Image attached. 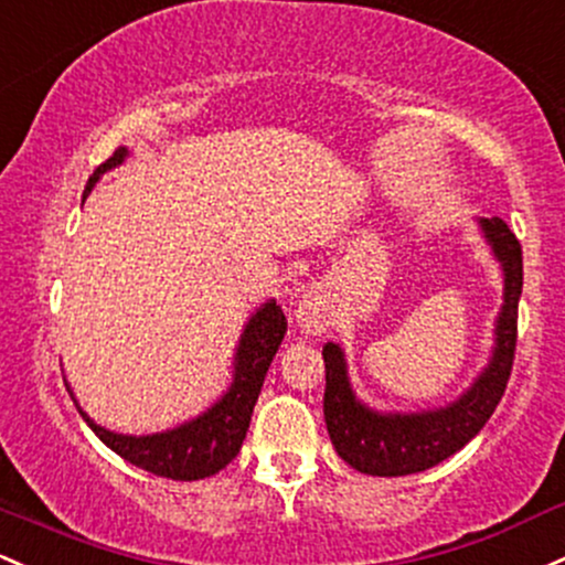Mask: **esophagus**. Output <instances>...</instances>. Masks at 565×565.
<instances>
[{"label": "esophagus", "mask_w": 565, "mask_h": 565, "mask_svg": "<svg viewBox=\"0 0 565 565\" xmlns=\"http://www.w3.org/2000/svg\"><path fill=\"white\" fill-rule=\"evenodd\" d=\"M297 327L308 334H321L330 327V306H327V297L321 292V287L306 289V295L300 297L295 308Z\"/></svg>", "instance_id": "34e87169"}]
</instances>
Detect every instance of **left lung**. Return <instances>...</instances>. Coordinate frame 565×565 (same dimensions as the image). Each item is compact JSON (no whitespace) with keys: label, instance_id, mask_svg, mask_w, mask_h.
Returning a JSON list of instances; mask_svg holds the SVG:
<instances>
[{"label":"left lung","instance_id":"8db88e82","mask_svg":"<svg viewBox=\"0 0 565 565\" xmlns=\"http://www.w3.org/2000/svg\"><path fill=\"white\" fill-rule=\"evenodd\" d=\"M493 257L504 270V306L495 319V345L488 367L456 402L424 413H377L353 394L343 349L327 343L324 420L330 439L349 467L373 477L424 472L450 458L482 426L504 396L518 343V302L523 292V249L504 220H480Z\"/></svg>","mask_w":565,"mask_h":565}]
</instances>
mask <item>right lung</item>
Returning a JSON list of instances; mask_svg holds the SVG:
<instances>
[{
	"label": "right lung",
	"mask_w": 565,
	"mask_h": 565,
	"mask_svg": "<svg viewBox=\"0 0 565 565\" xmlns=\"http://www.w3.org/2000/svg\"><path fill=\"white\" fill-rule=\"evenodd\" d=\"M126 154V147H120L107 163L98 166L85 184V195L96 188L98 177L120 166ZM284 334H287V316L276 306V300H268L263 308H257V313L252 316L244 334H241L238 349H235L231 388L206 413L177 426V429L145 434V437L117 434L90 420V415L77 405V399H74V405H77L85 424L96 431V437L117 456L131 461L134 467L158 477H171V480H203V477H212L220 469H225L238 456L246 429H249L254 402H257L259 388H263V381Z\"/></svg>",
	"instance_id": "right-lung-1"
}]
</instances>
